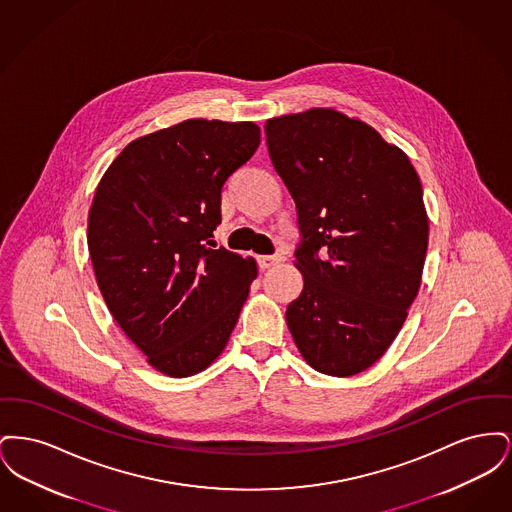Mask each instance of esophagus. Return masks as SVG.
Listing matches in <instances>:
<instances>
[{
	"instance_id": "obj_1",
	"label": "esophagus",
	"mask_w": 512,
	"mask_h": 512,
	"mask_svg": "<svg viewBox=\"0 0 512 512\" xmlns=\"http://www.w3.org/2000/svg\"><path fill=\"white\" fill-rule=\"evenodd\" d=\"M280 261H282V255H263V257H259V265H261V268L274 267V265H278Z\"/></svg>"
}]
</instances>
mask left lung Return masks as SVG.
Here are the masks:
<instances>
[{
  "mask_svg": "<svg viewBox=\"0 0 512 512\" xmlns=\"http://www.w3.org/2000/svg\"><path fill=\"white\" fill-rule=\"evenodd\" d=\"M265 134L301 234L305 284L286 311L293 341L318 372L359 374L386 353L420 288V178L399 147L334 109L270 119Z\"/></svg>",
  "mask_w": 512,
  "mask_h": 512,
  "instance_id": "1",
  "label": "left lung"
}]
</instances>
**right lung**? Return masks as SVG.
<instances>
[{
  "label": "right lung",
  "mask_w": 512,
  "mask_h": 512,
  "mask_svg": "<svg viewBox=\"0 0 512 512\" xmlns=\"http://www.w3.org/2000/svg\"><path fill=\"white\" fill-rule=\"evenodd\" d=\"M261 144L253 122L190 119L122 149L88 217L101 295L157 370L186 378L211 365L257 276L253 259L208 247L224 182Z\"/></svg>",
  "instance_id": "add662e5"
}]
</instances>
